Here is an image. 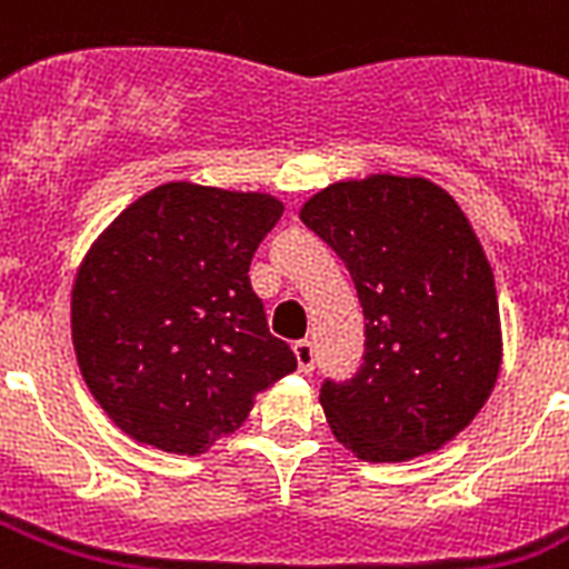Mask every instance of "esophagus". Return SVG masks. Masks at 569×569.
Instances as JSON below:
<instances>
[{
  "label": "esophagus",
  "instance_id": "esophagus-1",
  "mask_svg": "<svg viewBox=\"0 0 569 569\" xmlns=\"http://www.w3.org/2000/svg\"><path fill=\"white\" fill-rule=\"evenodd\" d=\"M295 360H298V369L303 375H310L316 369V348H312L310 339H301V342H295Z\"/></svg>",
  "mask_w": 569,
  "mask_h": 569
}]
</instances>
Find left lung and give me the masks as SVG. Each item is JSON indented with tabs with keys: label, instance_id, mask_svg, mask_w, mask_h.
Listing matches in <instances>:
<instances>
[{
	"label": "left lung",
	"instance_id": "1",
	"mask_svg": "<svg viewBox=\"0 0 569 569\" xmlns=\"http://www.w3.org/2000/svg\"><path fill=\"white\" fill-rule=\"evenodd\" d=\"M301 221L346 262L366 316L363 366L321 383L337 440L372 463L440 449L502 363L493 271L467 214L422 177L378 173L328 186Z\"/></svg>",
	"mask_w": 569,
	"mask_h": 569
}]
</instances>
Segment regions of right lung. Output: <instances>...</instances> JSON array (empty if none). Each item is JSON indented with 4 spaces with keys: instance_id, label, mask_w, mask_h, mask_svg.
<instances>
[{
    "instance_id": "add662e5",
    "label": "right lung",
    "mask_w": 569,
    "mask_h": 569,
    "mask_svg": "<svg viewBox=\"0 0 569 569\" xmlns=\"http://www.w3.org/2000/svg\"><path fill=\"white\" fill-rule=\"evenodd\" d=\"M280 214L268 194L168 182L93 241L73 286L76 360L132 440L197 455L298 369L248 277Z\"/></svg>"
}]
</instances>
